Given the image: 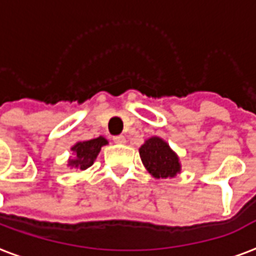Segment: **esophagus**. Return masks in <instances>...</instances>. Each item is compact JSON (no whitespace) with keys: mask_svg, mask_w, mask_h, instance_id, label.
I'll list each match as a JSON object with an SVG mask.
<instances>
[{"mask_svg":"<svg viewBox=\"0 0 256 256\" xmlns=\"http://www.w3.org/2000/svg\"><path fill=\"white\" fill-rule=\"evenodd\" d=\"M112 140H114L115 144H124V142H126V138H124V136H114Z\"/></svg>","mask_w":256,"mask_h":256,"instance_id":"34e87169","label":"esophagus"}]
</instances>
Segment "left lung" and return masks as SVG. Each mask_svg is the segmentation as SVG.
Instances as JSON below:
<instances>
[{
    "mask_svg": "<svg viewBox=\"0 0 256 256\" xmlns=\"http://www.w3.org/2000/svg\"><path fill=\"white\" fill-rule=\"evenodd\" d=\"M140 156L146 170L154 178L176 177V174L181 172L178 156L160 136H152L146 140L145 144L140 148Z\"/></svg>",
    "mask_w": 256,
    "mask_h": 256,
    "instance_id": "8db88e82",
    "label": "left lung"
}]
</instances>
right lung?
<instances>
[{
	"instance_id": "right-lung-1",
	"label": "right lung",
	"mask_w": 256,
	"mask_h": 256,
	"mask_svg": "<svg viewBox=\"0 0 256 256\" xmlns=\"http://www.w3.org/2000/svg\"><path fill=\"white\" fill-rule=\"evenodd\" d=\"M108 142L104 136H98L90 141H82L76 142L75 145L72 146L71 150L75 154V157L68 161V166L78 168L80 170H86L94 164L96 160L98 154L102 149V146L107 145Z\"/></svg>"
}]
</instances>
